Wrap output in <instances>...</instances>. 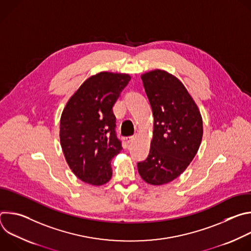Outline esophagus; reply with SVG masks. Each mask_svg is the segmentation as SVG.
Returning a JSON list of instances; mask_svg holds the SVG:
<instances>
[{"label":"esophagus","mask_w":251,"mask_h":251,"mask_svg":"<svg viewBox=\"0 0 251 251\" xmlns=\"http://www.w3.org/2000/svg\"><path fill=\"white\" fill-rule=\"evenodd\" d=\"M135 136H136V135H132V136H128V137H127V138H126V140H127V142H128V143H130V142H132V140H133V139H134V138H135Z\"/></svg>","instance_id":"1"}]
</instances>
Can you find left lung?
<instances>
[{"instance_id":"1","label":"left lung","mask_w":251,"mask_h":251,"mask_svg":"<svg viewBox=\"0 0 251 251\" xmlns=\"http://www.w3.org/2000/svg\"><path fill=\"white\" fill-rule=\"evenodd\" d=\"M154 116L148 157L138 162L141 177L164 185L180 176L195 158L202 138V120L184 84L164 70L142 75Z\"/></svg>"}]
</instances>
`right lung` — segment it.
I'll list each match as a JSON object with an SVG mask.
<instances>
[{"label": "right lung", "instance_id": "1", "mask_svg": "<svg viewBox=\"0 0 251 251\" xmlns=\"http://www.w3.org/2000/svg\"><path fill=\"white\" fill-rule=\"evenodd\" d=\"M131 77L99 73L85 80L66 103L60 118V145L75 175L101 186L112 176L111 160L122 150L113 106Z\"/></svg>", "mask_w": 251, "mask_h": 251}]
</instances>
